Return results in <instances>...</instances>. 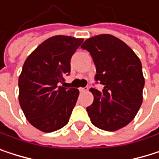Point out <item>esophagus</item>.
Returning <instances> with one entry per match:
<instances>
[{
  "instance_id": "1",
  "label": "esophagus",
  "mask_w": 159,
  "mask_h": 159,
  "mask_svg": "<svg viewBox=\"0 0 159 159\" xmlns=\"http://www.w3.org/2000/svg\"><path fill=\"white\" fill-rule=\"evenodd\" d=\"M88 91V88H80V93H85Z\"/></svg>"
}]
</instances>
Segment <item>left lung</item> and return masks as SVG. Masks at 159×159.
I'll return each mask as SVG.
<instances>
[{
    "label": "left lung",
    "mask_w": 159,
    "mask_h": 159,
    "mask_svg": "<svg viewBox=\"0 0 159 159\" xmlns=\"http://www.w3.org/2000/svg\"><path fill=\"white\" fill-rule=\"evenodd\" d=\"M81 48L90 52L95 80L103 85L102 91L90 89L93 103L87 107L88 115L95 127L118 130L135 118L143 103L142 63L129 46L110 34L91 37Z\"/></svg>",
    "instance_id": "obj_1"
}]
</instances>
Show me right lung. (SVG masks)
I'll return each instance as SVG.
<instances>
[{"label": "right lung", "mask_w": 159, "mask_h": 159, "mask_svg": "<svg viewBox=\"0 0 159 159\" xmlns=\"http://www.w3.org/2000/svg\"><path fill=\"white\" fill-rule=\"evenodd\" d=\"M83 39L57 35L40 45L26 59L18 79L20 107L29 122L43 132L66 126L79 90L59 86L70 73V59Z\"/></svg>", "instance_id": "obj_1"}]
</instances>
